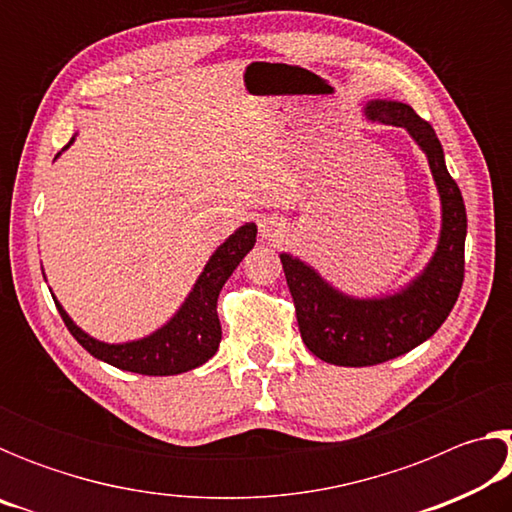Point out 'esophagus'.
I'll return each mask as SVG.
<instances>
[{
  "label": "esophagus",
  "instance_id": "1",
  "mask_svg": "<svg viewBox=\"0 0 512 512\" xmlns=\"http://www.w3.org/2000/svg\"><path fill=\"white\" fill-rule=\"evenodd\" d=\"M282 223L273 219V216H264L262 221H259V235L266 241H275L277 237H282Z\"/></svg>",
  "mask_w": 512,
  "mask_h": 512
}]
</instances>
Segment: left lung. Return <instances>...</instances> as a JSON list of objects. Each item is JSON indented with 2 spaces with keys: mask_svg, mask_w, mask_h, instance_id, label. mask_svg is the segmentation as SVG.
<instances>
[{
  "mask_svg": "<svg viewBox=\"0 0 512 512\" xmlns=\"http://www.w3.org/2000/svg\"><path fill=\"white\" fill-rule=\"evenodd\" d=\"M363 115L379 124L406 128L427 155L440 196V237L427 266L409 284L372 298L348 296L300 257L280 255L302 341L318 359L348 368L395 359L436 334L456 305L465 273V203L449 176L433 128L402 101H368Z\"/></svg>",
  "mask_w": 512,
  "mask_h": 512,
  "instance_id": "1",
  "label": "left lung"
}]
</instances>
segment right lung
Segmentation results:
<instances>
[{
    "mask_svg": "<svg viewBox=\"0 0 512 512\" xmlns=\"http://www.w3.org/2000/svg\"><path fill=\"white\" fill-rule=\"evenodd\" d=\"M76 137L69 140L63 151H67ZM60 151V153H63ZM58 153V155H60ZM56 155V158H58ZM257 225L244 223L207 259L203 273L198 275L196 284L189 291L180 309L167 323L155 329L153 334L137 341L106 343L90 336L88 332L69 318L63 305L56 300L58 314L63 316L65 325L76 341H79L92 357L106 361L119 370L137 372V375H180V372L194 370L210 361L221 343V323L216 314V300L223 284L228 282L232 271L239 266L248 250L255 246Z\"/></svg>",
    "mask_w": 512,
    "mask_h": 512,
    "instance_id": "obj_1",
    "label": "right lung"
}]
</instances>
